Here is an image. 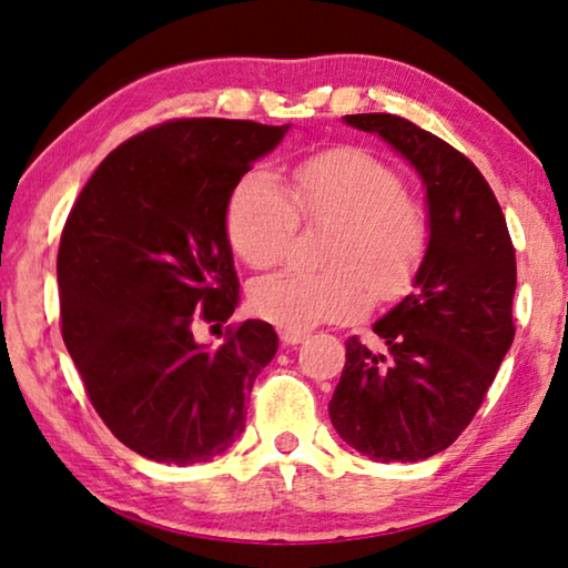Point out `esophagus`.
Returning a JSON list of instances; mask_svg holds the SVG:
<instances>
[{
	"instance_id": "34e87169",
	"label": "esophagus",
	"mask_w": 568,
	"mask_h": 568,
	"mask_svg": "<svg viewBox=\"0 0 568 568\" xmlns=\"http://www.w3.org/2000/svg\"><path fill=\"white\" fill-rule=\"evenodd\" d=\"M308 338V331H298V328H283L281 331V341L285 346H295L301 344V341Z\"/></svg>"
}]
</instances>
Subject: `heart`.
Masks as SVG:
<instances>
[{
  "instance_id": "b5f03b06",
  "label": "heart",
  "mask_w": 568,
  "mask_h": 568,
  "mask_svg": "<svg viewBox=\"0 0 568 568\" xmlns=\"http://www.w3.org/2000/svg\"><path fill=\"white\" fill-rule=\"evenodd\" d=\"M305 224L331 227L328 270H285L257 281L250 305L281 328L362 316L374 301L409 291L429 250L427 210L404 192L402 176L362 149H328L293 169V200L263 169L247 171L227 202V235L252 270L281 265Z\"/></svg>"
}]
</instances>
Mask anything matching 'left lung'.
<instances>
[{"label": "left lung", "instance_id": "1", "mask_svg": "<svg viewBox=\"0 0 568 568\" xmlns=\"http://www.w3.org/2000/svg\"><path fill=\"white\" fill-rule=\"evenodd\" d=\"M346 123L379 133L419 171L429 250L414 291L374 323L379 346L346 341L328 414L372 460H427L470 425L516 336V247L490 184L447 141L394 113Z\"/></svg>", "mask_w": 568, "mask_h": 568}]
</instances>
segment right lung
I'll return each mask as SVG.
<instances>
[{
    "mask_svg": "<svg viewBox=\"0 0 568 568\" xmlns=\"http://www.w3.org/2000/svg\"><path fill=\"white\" fill-rule=\"evenodd\" d=\"M287 125L174 119L108 154L70 210L58 250L60 331L105 427L156 463H206L245 429V402L277 351L235 313L227 202Z\"/></svg>",
    "mask_w": 568,
    "mask_h": 568,
    "instance_id": "1",
    "label": "right lung"
}]
</instances>
